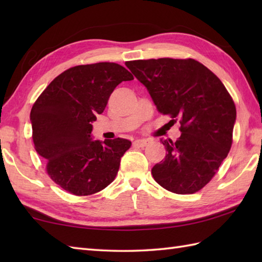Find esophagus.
Wrapping results in <instances>:
<instances>
[{
  "label": "esophagus",
  "instance_id": "1",
  "mask_svg": "<svg viewBox=\"0 0 262 262\" xmlns=\"http://www.w3.org/2000/svg\"><path fill=\"white\" fill-rule=\"evenodd\" d=\"M147 142H148L147 140H144V138H143V140H136V141H134V143H133V144H134V146L144 147L147 144Z\"/></svg>",
  "mask_w": 262,
  "mask_h": 262
}]
</instances>
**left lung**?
Wrapping results in <instances>:
<instances>
[{
    "mask_svg": "<svg viewBox=\"0 0 262 262\" xmlns=\"http://www.w3.org/2000/svg\"><path fill=\"white\" fill-rule=\"evenodd\" d=\"M126 66L161 114L180 119L177 141L161 138L166 155L152 168L154 180L174 193L200 190L232 146L236 109L230 93L213 72L191 58L132 60Z\"/></svg>",
    "mask_w": 262,
    "mask_h": 262,
    "instance_id": "8db88e82",
    "label": "left lung"
}]
</instances>
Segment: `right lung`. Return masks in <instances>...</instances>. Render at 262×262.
I'll list each match as a JSON object with an SVG mask.
<instances>
[{
  "instance_id": "add662e5",
  "label": "right lung",
  "mask_w": 262,
  "mask_h": 262,
  "mask_svg": "<svg viewBox=\"0 0 262 262\" xmlns=\"http://www.w3.org/2000/svg\"><path fill=\"white\" fill-rule=\"evenodd\" d=\"M132 80L130 72L116 63L74 66L55 77L32 105L36 152L64 190L88 196L115 180L132 142L120 137L94 141L92 122L103 113L115 88Z\"/></svg>"
}]
</instances>
